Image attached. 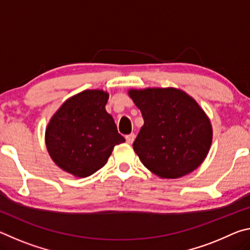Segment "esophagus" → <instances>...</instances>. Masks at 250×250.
Here are the masks:
<instances>
[{
  "label": "esophagus",
  "mask_w": 250,
  "mask_h": 250,
  "mask_svg": "<svg viewBox=\"0 0 250 250\" xmlns=\"http://www.w3.org/2000/svg\"><path fill=\"white\" fill-rule=\"evenodd\" d=\"M134 139H135V134L134 133H131V134L126 135L125 141H126V143H129V145H132L133 141H134Z\"/></svg>",
  "instance_id": "34e87169"
}]
</instances>
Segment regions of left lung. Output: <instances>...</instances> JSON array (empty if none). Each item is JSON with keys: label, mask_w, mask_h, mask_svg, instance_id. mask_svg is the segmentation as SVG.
Returning <instances> with one entry per match:
<instances>
[{"label": "left lung", "mask_w": 250, "mask_h": 250, "mask_svg": "<svg viewBox=\"0 0 250 250\" xmlns=\"http://www.w3.org/2000/svg\"><path fill=\"white\" fill-rule=\"evenodd\" d=\"M129 96L145 120L133 150L147 170L162 179H177L201 166L213 130L192 97L176 88L131 89Z\"/></svg>", "instance_id": "1"}]
</instances>
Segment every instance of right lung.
<instances>
[{"mask_svg": "<svg viewBox=\"0 0 250 250\" xmlns=\"http://www.w3.org/2000/svg\"><path fill=\"white\" fill-rule=\"evenodd\" d=\"M108 98L104 90H84L67 99L52 117L46 146L62 170L77 177L94 174L107 163L113 147L125 141L105 111Z\"/></svg>", "mask_w": 250, "mask_h": 250, "instance_id": "right-lung-1", "label": "right lung"}]
</instances>
